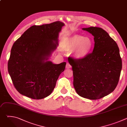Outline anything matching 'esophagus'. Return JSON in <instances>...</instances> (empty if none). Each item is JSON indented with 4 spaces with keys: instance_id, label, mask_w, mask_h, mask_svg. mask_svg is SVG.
Masks as SVG:
<instances>
[{
    "instance_id": "34e87169",
    "label": "esophagus",
    "mask_w": 127,
    "mask_h": 127,
    "mask_svg": "<svg viewBox=\"0 0 127 127\" xmlns=\"http://www.w3.org/2000/svg\"><path fill=\"white\" fill-rule=\"evenodd\" d=\"M71 68V65L69 63H67L66 65V69H69V68Z\"/></svg>"
}]
</instances>
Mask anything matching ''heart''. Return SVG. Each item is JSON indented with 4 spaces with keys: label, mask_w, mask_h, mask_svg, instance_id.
I'll return each instance as SVG.
<instances>
[{
    "label": "heart",
    "mask_w": 127,
    "mask_h": 127,
    "mask_svg": "<svg viewBox=\"0 0 127 127\" xmlns=\"http://www.w3.org/2000/svg\"><path fill=\"white\" fill-rule=\"evenodd\" d=\"M94 45L93 40L80 35H73L65 38L61 42V50L65 51H74V57L83 59L92 51Z\"/></svg>",
    "instance_id": "obj_1"
}]
</instances>
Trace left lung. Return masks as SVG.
Segmentation results:
<instances>
[{"instance_id":"8db88e82","label":"left lung","mask_w":127,"mask_h":127,"mask_svg":"<svg viewBox=\"0 0 127 127\" xmlns=\"http://www.w3.org/2000/svg\"><path fill=\"white\" fill-rule=\"evenodd\" d=\"M94 36L92 53L83 59L69 57L73 85L81 97L95 100L112 93L119 82L122 59L116 42L104 30L98 27L83 28Z\"/></svg>"}]
</instances>
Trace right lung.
<instances>
[{
  "label": "right lung",
  "mask_w": 127,
  "mask_h": 127,
  "mask_svg": "<svg viewBox=\"0 0 127 127\" xmlns=\"http://www.w3.org/2000/svg\"><path fill=\"white\" fill-rule=\"evenodd\" d=\"M64 26L59 21L32 26L14 43L8 71L14 86L21 95L40 99L52 93L66 63L55 64L48 60L57 48L59 33Z\"/></svg>",
  "instance_id": "right-lung-1"
}]
</instances>
